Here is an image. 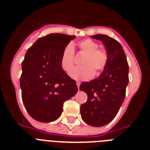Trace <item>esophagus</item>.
Masks as SVG:
<instances>
[{
    "mask_svg": "<svg viewBox=\"0 0 150 150\" xmlns=\"http://www.w3.org/2000/svg\"><path fill=\"white\" fill-rule=\"evenodd\" d=\"M76 86H77L78 88H79V86H80V82H79V81L76 82Z\"/></svg>",
    "mask_w": 150,
    "mask_h": 150,
    "instance_id": "obj_1",
    "label": "esophagus"
}]
</instances>
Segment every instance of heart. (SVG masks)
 Masks as SVG:
<instances>
[{
    "instance_id": "heart-1",
    "label": "heart",
    "mask_w": 150,
    "mask_h": 150,
    "mask_svg": "<svg viewBox=\"0 0 150 150\" xmlns=\"http://www.w3.org/2000/svg\"><path fill=\"white\" fill-rule=\"evenodd\" d=\"M79 50L85 53L81 62V67H74L70 76L77 80H87L93 77L97 73L103 71L108 62V53L104 49L98 48V43L91 39L83 40L78 43ZM74 51L72 44L69 43L64 48L60 59L61 67L69 72L74 65Z\"/></svg>"
}]
</instances>
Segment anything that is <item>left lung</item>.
I'll list each match as a JSON object with an SVG mask.
<instances>
[{
    "mask_svg": "<svg viewBox=\"0 0 150 150\" xmlns=\"http://www.w3.org/2000/svg\"><path fill=\"white\" fill-rule=\"evenodd\" d=\"M101 40L108 53V62L100 76L81 83L79 89L88 95L80 106L82 119L94 127L110 122L124 101L128 81V64L122 46L117 40L104 34L91 36Z\"/></svg>",
    "mask_w": 150,
    "mask_h": 150,
    "instance_id": "8db88e82",
    "label": "left lung"
}]
</instances>
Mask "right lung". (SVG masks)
Returning a JSON list of instances; mask_svg holds the SVG:
<instances>
[{"instance_id":"add662e5","label":"right lung","mask_w":150,"mask_h":150,"mask_svg":"<svg viewBox=\"0 0 150 150\" xmlns=\"http://www.w3.org/2000/svg\"><path fill=\"white\" fill-rule=\"evenodd\" d=\"M75 36L50 34L28 50L22 63V98L26 110L40 122L59 119L63 104L77 92L76 81L60 65L64 48Z\"/></svg>"}]
</instances>
